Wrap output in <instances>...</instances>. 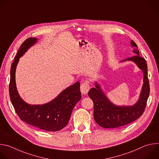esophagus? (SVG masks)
<instances>
[{"mask_svg": "<svg viewBox=\"0 0 159 159\" xmlns=\"http://www.w3.org/2000/svg\"><path fill=\"white\" fill-rule=\"evenodd\" d=\"M90 89L89 81L88 80H85L81 85H80V91L83 94H87Z\"/></svg>", "mask_w": 159, "mask_h": 159, "instance_id": "esophagus-1", "label": "esophagus"}]
</instances>
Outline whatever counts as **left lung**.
Here are the masks:
<instances>
[{
	"label": "left lung",
	"instance_id": "left-lung-1",
	"mask_svg": "<svg viewBox=\"0 0 159 159\" xmlns=\"http://www.w3.org/2000/svg\"><path fill=\"white\" fill-rule=\"evenodd\" d=\"M133 52L136 55L126 58L137 64L143 72V85L139 101L133 106H116L112 104L102 93L97 83L96 88H91L88 95L94 103V118L98 125L105 128H115L126 125L140 117L143 113L150 93V85L148 79L147 64L146 60L139 55L138 46L131 41Z\"/></svg>",
	"mask_w": 159,
	"mask_h": 159
}]
</instances>
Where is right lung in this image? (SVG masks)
Returning <instances> with one entry per match:
<instances>
[{"instance_id": "right-lung-1", "label": "right lung", "mask_w": 159, "mask_h": 159, "mask_svg": "<svg viewBox=\"0 0 159 159\" xmlns=\"http://www.w3.org/2000/svg\"><path fill=\"white\" fill-rule=\"evenodd\" d=\"M36 38H29L20 45L12 63L9 83V95L11 102L19 118L26 123L48 131L63 129L69 122L72 110L81 99L80 83L69 87L54 100L43 105H30L22 100L16 85L15 72L19 58L36 42Z\"/></svg>"}]
</instances>
